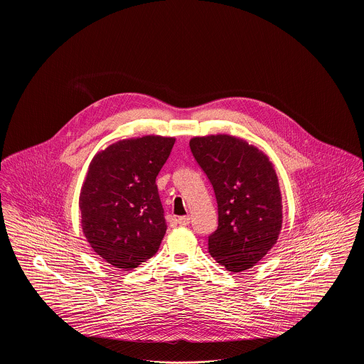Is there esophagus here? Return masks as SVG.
<instances>
[{"label":"esophagus","mask_w":364,"mask_h":364,"mask_svg":"<svg viewBox=\"0 0 364 364\" xmlns=\"http://www.w3.org/2000/svg\"><path fill=\"white\" fill-rule=\"evenodd\" d=\"M190 221V215H183V217H178V218H177V224H180V225H188Z\"/></svg>","instance_id":"1"}]
</instances>
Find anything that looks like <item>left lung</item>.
<instances>
[{
    "mask_svg": "<svg viewBox=\"0 0 364 364\" xmlns=\"http://www.w3.org/2000/svg\"><path fill=\"white\" fill-rule=\"evenodd\" d=\"M192 154L208 174L218 205L208 252L228 272L258 263L277 242L282 198L273 162L258 147L225 134L195 136Z\"/></svg>",
    "mask_w": 364,
    "mask_h": 364,
    "instance_id": "1",
    "label": "left lung"
}]
</instances>
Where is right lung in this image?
Segmentation results:
<instances>
[{
  "label": "right lung",
  "mask_w": 364,
  "mask_h": 364,
  "mask_svg": "<svg viewBox=\"0 0 364 364\" xmlns=\"http://www.w3.org/2000/svg\"><path fill=\"white\" fill-rule=\"evenodd\" d=\"M171 136L122 139L88 165L79 208L91 248L122 272L150 259L166 232L156 178L172 151Z\"/></svg>",
  "instance_id": "right-lung-1"
}]
</instances>
